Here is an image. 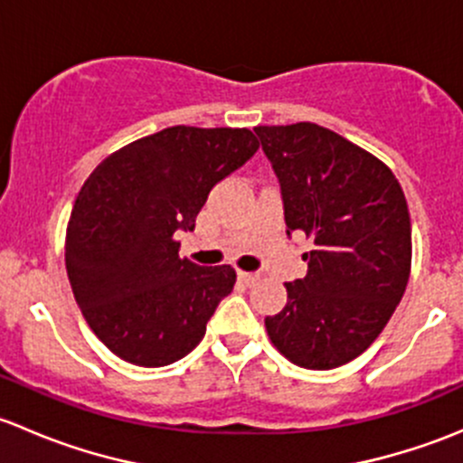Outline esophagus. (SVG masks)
Segmentation results:
<instances>
[{
    "mask_svg": "<svg viewBox=\"0 0 463 463\" xmlns=\"http://www.w3.org/2000/svg\"><path fill=\"white\" fill-rule=\"evenodd\" d=\"M237 278H240L244 284H255L260 279V275L250 273V270H240V273H237Z\"/></svg>",
    "mask_w": 463,
    "mask_h": 463,
    "instance_id": "1",
    "label": "esophagus"
}]
</instances>
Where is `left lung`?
Masks as SVG:
<instances>
[{"mask_svg": "<svg viewBox=\"0 0 463 463\" xmlns=\"http://www.w3.org/2000/svg\"><path fill=\"white\" fill-rule=\"evenodd\" d=\"M282 185L288 235L311 241L307 275L264 320L273 347L307 370L361 356L408 287L412 228L394 172L316 123L255 128Z\"/></svg>", "mask_w": 463, "mask_h": 463, "instance_id": "8db88e82", "label": "left lung"}]
</instances>
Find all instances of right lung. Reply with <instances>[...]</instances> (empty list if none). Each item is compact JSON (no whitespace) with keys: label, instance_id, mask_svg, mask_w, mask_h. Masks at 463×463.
<instances>
[{"label":"right lung","instance_id":"add662e5","mask_svg":"<svg viewBox=\"0 0 463 463\" xmlns=\"http://www.w3.org/2000/svg\"><path fill=\"white\" fill-rule=\"evenodd\" d=\"M255 149L246 128L175 125L111 152L82 184L64 241L69 282L118 358L163 367L202 343L237 273L181 258L175 232L193 231L213 185Z\"/></svg>","mask_w":463,"mask_h":463}]
</instances>
